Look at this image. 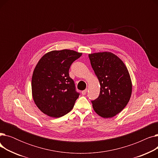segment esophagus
I'll use <instances>...</instances> for the list:
<instances>
[{"instance_id":"esophagus-1","label":"esophagus","mask_w":158,"mask_h":158,"mask_svg":"<svg viewBox=\"0 0 158 158\" xmlns=\"http://www.w3.org/2000/svg\"><path fill=\"white\" fill-rule=\"evenodd\" d=\"M86 93H87V89H85L83 91H82V94L83 95H85L86 94Z\"/></svg>"}]
</instances>
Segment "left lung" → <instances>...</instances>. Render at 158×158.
<instances>
[{"label": "left lung", "instance_id": "1", "mask_svg": "<svg viewBox=\"0 0 158 158\" xmlns=\"http://www.w3.org/2000/svg\"><path fill=\"white\" fill-rule=\"evenodd\" d=\"M101 85L98 97L92 101L94 111L108 118L121 112L129 102L132 82L125 64L115 54L102 52L88 54Z\"/></svg>", "mask_w": 158, "mask_h": 158}]
</instances>
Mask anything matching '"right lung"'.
I'll return each mask as SVG.
<instances>
[{
	"label": "right lung",
	"mask_w": 158,
	"mask_h": 158,
	"mask_svg": "<svg viewBox=\"0 0 158 158\" xmlns=\"http://www.w3.org/2000/svg\"><path fill=\"white\" fill-rule=\"evenodd\" d=\"M81 56L73 50L64 49L52 51L41 57L33 71L31 88L33 100L41 112L60 118L72 110L79 94L69 71Z\"/></svg>",
	"instance_id": "right-lung-1"
}]
</instances>
